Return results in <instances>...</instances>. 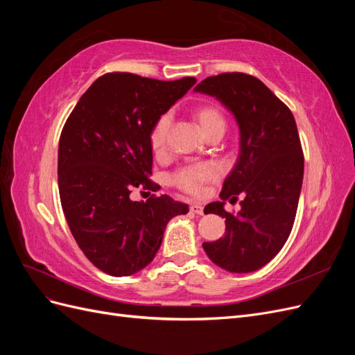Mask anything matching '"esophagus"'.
Wrapping results in <instances>:
<instances>
[{
  "label": "esophagus",
  "instance_id": "esophagus-1",
  "mask_svg": "<svg viewBox=\"0 0 355 355\" xmlns=\"http://www.w3.org/2000/svg\"><path fill=\"white\" fill-rule=\"evenodd\" d=\"M189 210L192 211V213H196V214H202V206L201 204H198V202H196V204H191V207H189Z\"/></svg>",
  "mask_w": 355,
  "mask_h": 355
}]
</instances>
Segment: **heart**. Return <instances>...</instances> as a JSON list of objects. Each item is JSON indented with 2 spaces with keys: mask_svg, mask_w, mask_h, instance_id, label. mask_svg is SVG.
<instances>
[{
  "mask_svg": "<svg viewBox=\"0 0 355 355\" xmlns=\"http://www.w3.org/2000/svg\"><path fill=\"white\" fill-rule=\"evenodd\" d=\"M197 125L204 136H210L213 133L223 135L227 120L223 114L210 103L196 105L191 111ZM170 125V116L161 115L157 123L154 124L151 133H149V145H151L153 153L157 157H163L167 149V133ZM220 176V170L214 163H198L182 167L173 176V184L184 189L192 196H200L202 188L210 182L218 180Z\"/></svg>",
  "mask_w": 355,
  "mask_h": 355,
  "instance_id": "heart-1",
  "label": "heart"
}]
</instances>
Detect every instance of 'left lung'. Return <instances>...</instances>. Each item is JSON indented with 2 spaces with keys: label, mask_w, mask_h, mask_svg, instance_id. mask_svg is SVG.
<instances>
[{
  "label": "left lung",
  "mask_w": 355,
  "mask_h": 355,
  "mask_svg": "<svg viewBox=\"0 0 355 355\" xmlns=\"http://www.w3.org/2000/svg\"><path fill=\"white\" fill-rule=\"evenodd\" d=\"M218 99L237 121L239 157L223 182L222 201L204 213L225 218L227 232L202 243L222 270L245 274L261 270L282 250L292 231L304 180V154L293 114L252 75L227 72L202 80L194 89ZM240 193L242 210H224V200Z\"/></svg>",
  "instance_id": "obj_1"
}]
</instances>
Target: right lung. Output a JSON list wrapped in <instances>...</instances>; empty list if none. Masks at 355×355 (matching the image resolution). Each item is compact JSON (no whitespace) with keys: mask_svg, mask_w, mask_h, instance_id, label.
I'll list each match as a JSON object with an SVG mask.
<instances>
[{"mask_svg":"<svg viewBox=\"0 0 355 355\" xmlns=\"http://www.w3.org/2000/svg\"><path fill=\"white\" fill-rule=\"evenodd\" d=\"M135 73H105L85 92L59 141V194L69 230L89 261L127 277L155 257L167 223L189 211L168 196L133 201L135 188L158 191L149 133L192 85Z\"/></svg>","mask_w":355,"mask_h":355,"instance_id":"1","label":"right lung"}]
</instances>
